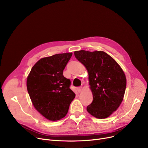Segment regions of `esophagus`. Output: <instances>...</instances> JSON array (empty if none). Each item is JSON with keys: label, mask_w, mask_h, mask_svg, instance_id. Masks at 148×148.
<instances>
[{"label": "esophagus", "mask_w": 148, "mask_h": 148, "mask_svg": "<svg viewBox=\"0 0 148 148\" xmlns=\"http://www.w3.org/2000/svg\"><path fill=\"white\" fill-rule=\"evenodd\" d=\"M77 92H78L79 93H80L82 91V87H81V86L78 87V88H77Z\"/></svg>", "instance_id": "obj_1"}]
</instances>
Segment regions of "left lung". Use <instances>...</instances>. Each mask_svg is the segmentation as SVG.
Returning <instances> with one entry per match:
<instances>
[{
    "mask_svg": "<svg viewBox=\"0 0 148 148\" xmlns=\"http://www.w3.org/2000/svg\"><path fill=\"white\" fill-rule=\"evenodd\" d=\"M75 58L86 67L93 101L86 110L93 116L104 119L117 110L125 94L127 79L122 69L104 51H74Z\"/></svg>",
    "mask_w": 148,
    "mask_h": 148,
    "instance_id": "8db88e82",
    "label": "left lung"
}]
</instances>
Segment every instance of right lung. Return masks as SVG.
Returning a JSON list of instances; mask_svg holds the SVG:
<instances>
[{
	"mask_svg": "<svg viewBox=\"0 0 148 148\" xmlns=\"http://www.w3.org/2000/svg\"><path fill=\"white\" fill-rule=\"evenodd\" d=\"M72 53L54 54L39 60L27 79V89L36 110L50 121L64 118L75 97L71 81L63 75Z\"/></svg>",
	"mask_w": 148,
	"mask_h": 148,
	"instance_id": "right-lung-1",
	"label": "right lung"
}]
</instances>
